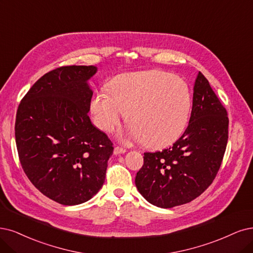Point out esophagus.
<instances>
[{"mask_svg": "<svg viewBox=\"0 0 253 253\" xmlns=\"http://www.w3.org/2000/svg\"><path fill=\"white\" fill-rule=\"evenodd\" d=\"M127 151H126V149H124V148H122V147H115V150H114V153H115V155H119V154H124V153H126Z\"/></svg>", "mask_w": 253, "mask_h": 253, "instance_id": "1", "label": "esophagus"}]
</instances>
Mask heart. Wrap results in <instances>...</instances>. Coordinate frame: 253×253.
Segmentation results:
<instances>
[{"label": "heart", "instance_id": "b5f03b06", "mask_svg": "<svg viewBox=\"0 0 253 253\" xmlns=\"http://www.w3.org/2000/svg\"><path fill=\"white\" fill-rule=\"evenodd\" d=\"M193 98L183 79L161 71L122 74L90 100L97 127L111 132L126 116L129 134L150 148H164L178 139L188 126Z\"/></svg>", "mask_w": 253, "mask_h": 253}]
</instances>
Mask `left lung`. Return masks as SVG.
Masks as SVG:
<instances>
[{"mask_svg": "<svg viewBox=\"0 0 253 253\" xmlns=\"http://www.w3.org/2000/svg\"><path fill=\"white\" fill-rule=\"evenodd\" d=\"M188 128L172 147L144 153L137 191L157 208L171 209L200 196L216 177L228 139L227 111L199 72Z\"/></svg>", "mask_w": 253, "mask_h": 253, "instance_id": "1", "label": "left lung"}]
</instances>
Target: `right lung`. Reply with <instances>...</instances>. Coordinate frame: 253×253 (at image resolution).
I'll list each match as a JSON object with an SVG mask.
<instances>
[{
	"label": "right lung",
	"instance_id": "add662e5",
	"mask_svg": "<svg viewBox=\"0 0 253 253\" xmlns=\"http://www.w3.org/2000/svg\"><path fill=\"white\" fill-rule=\"evenodd\" d=\"M95 65H70L44 74L17 108L15 143L29 180L46 197L77 205L105 180L114 147L88 117Z\"/></svg>",
	"mask_w": 253,
	"mask_h": 253
}]
</instances>
